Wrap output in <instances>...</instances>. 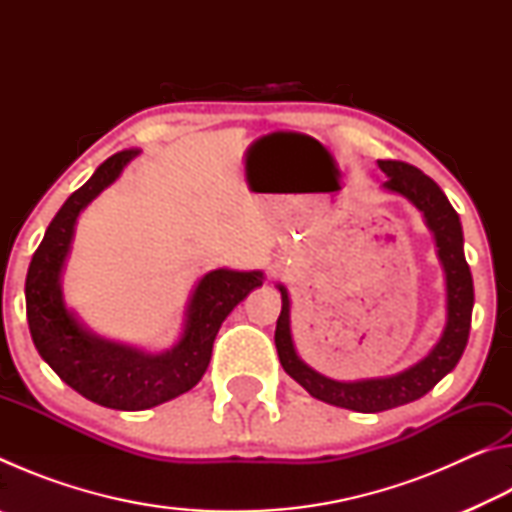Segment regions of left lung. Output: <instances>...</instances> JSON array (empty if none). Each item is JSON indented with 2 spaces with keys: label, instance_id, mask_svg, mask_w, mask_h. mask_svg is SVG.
<instances>
[{
  "label": "left lung",
  "instance_id": "left-lung-1",
  "mask_svg": "<svg viewBox=\"0 0 512 512\" xmlns=\"http://www.w3.org/2000/svg\"><path fill=\"white\" fill-rule=\"evenodd\" d=\"M379 169L386 173V192L400 194L415 210L422 212L424 225L436 241V255L443 264L445 293H447V320L438 343L418 363L388 377H372L359 381H336L320 375L298 357L291 336V300L289 291L277 284L282 293V311L275 327V348L284 372L293 377L305 391L320 402L341 406V409L359 413H379L409 404L427 395L447 372L456 368L458 359L470 336L474 284L470 266L463 253V228L452 203L429 176L406 162L377 160Z\"/></svg>",
  "mask_w": 512,
  "mask_h": 512
}]
</instances>
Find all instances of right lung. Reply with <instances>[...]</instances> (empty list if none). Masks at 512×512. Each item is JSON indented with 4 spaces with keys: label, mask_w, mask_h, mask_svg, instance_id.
I'll list each match as a JSON object with an SVG mask.
<instances>
[{
    "label": "right lung",
    "mask_w": 512,
    "mask_h": 512,
    "mask_svg": "<svg viewBox=\"0 0 512 512\" xmlns=\"http://www.w3.org/2000/svg\"><path fill=\"white\" fill-rule=\"evenodd\" d=\"M137 153L135 149L115 153L67 198L31 259L24 287L31 339L40 357L85 400L117 411H144L192 391L210 366L223 320L250 291L264 284L262 271L216 268L205 273L189 296L180 339L155 354L103 339L81 323L63 296V271L76 221Z\"/></svg>",
    "instance_id": "add662e5"
}]
</instances>
